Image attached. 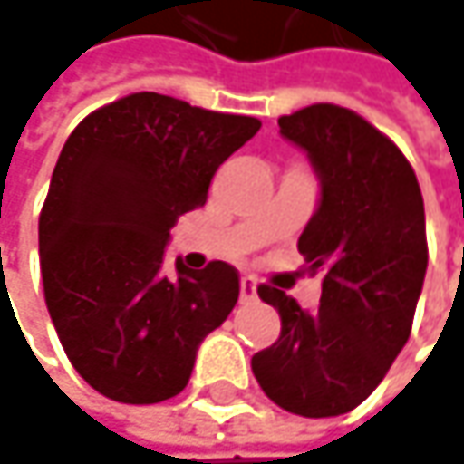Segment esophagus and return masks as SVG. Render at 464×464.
Listing matches in <instances>:
<instances>
[{"mask_svg":"<svg viewBox=\"0 0 464 464\" xmlns=\"http://www.w3.org/2000/svg\"><path fill=\"white\" fill-rule=\"evenodd\" d=\"M253 298H256V280L253 277H243L240 280V301L248 304Z\"/></svg>","mask_w":464,"mask_h":464,"instance_id":"obj_1","label":"esophagus"}]
</instances>
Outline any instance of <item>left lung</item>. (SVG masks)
Listing matches in <instances>:
<instances>
[{
    "label": "left lung",
    "mask_w": 464,
    "mask_h": 464,
    "mask_svg": "<svg viewBox=\"0 0 464 464\" xmlns=\"http://www.w3.org/2000/svg\"><path fill=\"white\" fill-rule=\"evenodd\" d=\"M277 123L319 179L298 250L312 275L322 272V298L309 314L261 285L282 330L250 367L282 410L338 417L381 385L410 341L428 269L422 192L401 150L348 108L319 102Z\"/></svg>",
    "instance_id": "left-lung-1"
}]
</instances>
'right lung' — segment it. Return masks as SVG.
Segmentation results:
<instances>
[{"instance_id": "1", "label": "right lung", "mask_w": 464, "mask_h": 464, "mask_svg": "<svg viewBox=\"0 0 464 464\" xmlns=\"http://www.w3.org/2000/svg\"><path fill=\"white\" fill-rule=\"evenodd\" d=\"M258 129V118L137 92L68 137L39 216V261L57 338L102 396H177L203 338L235 309V266L192 272L177 258L171 280L163 250L177 218L206 206L216 169Z\"/></svg>"}]
</instances>
